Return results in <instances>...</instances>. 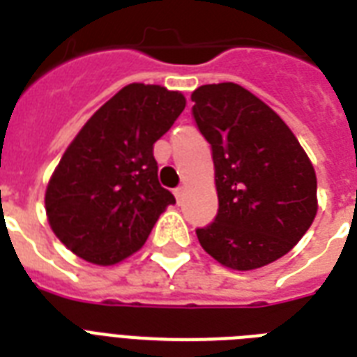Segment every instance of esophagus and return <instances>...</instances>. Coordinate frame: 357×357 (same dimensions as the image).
<instances>
[{
  "instance_id": "34e87169",
  "label": "esophagus",
  "mask_w": 357,
  "mask_h": 357,
  "mask_svg": "<svg viewBox=\"0 0 357 357\" xmlns=\"http://www.w3.org/2000/svg\"><path fill=\"white\" fill-rule=\"evenodd\" d=\"M183 192H185V187H181V185L174 189V195H176V198H178V200H181V198H183Z\"/></svg>"
}]
</instances>
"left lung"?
Returning a JSON list of instances; mask_svg holds the SVG:
<instances>
[{"instance_id":"left-lung-1","label":"left lung","mask_w":357,"mask_h":357,"mask_svg":"<svg viewBox=\"0 0 357 357\" xmlns=\"http://www.w3.org/2000/svg\"><path fill=\"white\" fill-rule=\"evenodd\" d=\"M190 100L211 144L218 195L215 220L196 229L202 248L234 271L280 259L317 215L310 157L287 123L241 85H204Z\"/></svg>"}]
</instances>
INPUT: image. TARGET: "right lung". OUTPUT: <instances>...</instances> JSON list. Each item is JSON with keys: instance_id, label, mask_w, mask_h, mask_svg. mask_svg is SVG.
<instances>
[{"instance_id": "obj_1", "label": "right lung", "mask_w": 357, "mask_h": 357, "mask_svg": "<svg viewBox=\"0 0 357 357\" xmlns=\"http://www.w3.org/2000/svg\"><path fill=\"white\" fill-rule=\"evenodd\" d=\"M185 109L183 94L131 83L92 114L55 168L46 213L59 241L94 265L142 246L167 206L153 144Z\"/></svg>"}]
</instances>
